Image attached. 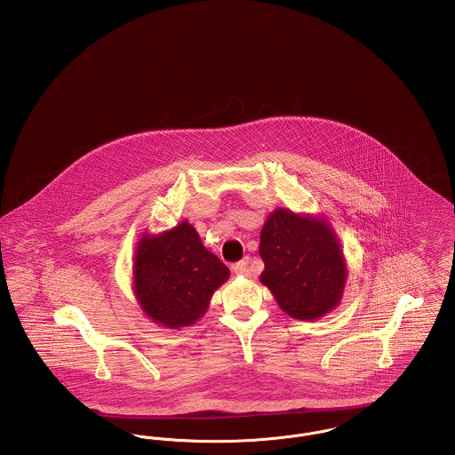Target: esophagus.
<instances>
[{"instance_id": "34e87169", "label": "esophagus", "mask_w": 455, "mask_h": 455, "mask_svg": "<svg viewBox=\"0 0 455 455\" xmlns=\"http://www.w3.org/2000/svg\"><path fill=\"white\" fill-rule=\"evenodd\" d=\"M234 271L237 273V275H251V259L249 258H243L242 261H239V263H235L234 265Z\"/></svg>"}]
</instances>
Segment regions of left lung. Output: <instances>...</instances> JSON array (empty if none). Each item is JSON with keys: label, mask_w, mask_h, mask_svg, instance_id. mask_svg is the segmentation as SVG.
<instances>
[{"label": "left lung", "mask_w": 455, "mask_h": 455, "mask_svg": "<svg viewBox=\"0 0 455 455\" xmlns=\"http://www.w3.org/2000/svg\"><path fill=\"white\" fill-rule=\"evenodd\" d=\"M261 282L295 320L331 311L346 283V261L328 223L287 210L269 214L261 232Z\"/></svg>", "instance_id": "obj_1"}]
</instances>
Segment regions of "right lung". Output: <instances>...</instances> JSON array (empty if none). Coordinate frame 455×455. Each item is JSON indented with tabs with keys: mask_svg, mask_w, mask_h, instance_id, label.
I'll list each match as a JSON object with an SVG mask.
<instances>
[{
	"mask_svg": "<svg viewBox=\"0 0 455 455\" xmlns=\"http://www.w3.org/2000/svg\"><path fill=\"white\" fill-rule=\"evenodd\" d=\"M228 276V267L188 221L158 237H144L135 252V294L142 309L168 328L199 320Z\"/></svg>",
	"mask_w": 455,
	"mask_h": 455,
	"instance_id": "right-lung-1",
	"label": "right lung"
}]
</instances>
